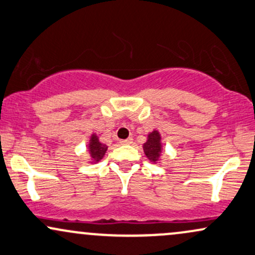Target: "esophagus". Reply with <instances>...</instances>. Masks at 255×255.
Here are the masks:
<instances>
[{
  "label": "esophagus",
  "instance_id": "1",
  "mask_svg": "<svg viewBox=\"0 0 255 255\" xmlns=\"http://www.w3.org/2000/svg\"><path fill=\"white\" fill-rule=\"evenodd\" d=\"M120 142H121V145H130V143L133 142V137H128V139L126 140H121Z\"/></svg>",
  "mask_w": 255,
  "mask_h": 255
}]
</instances>
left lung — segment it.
I'll return each instance as SVG.
<instances>
[{
	"label": "left lung",
	"instance_id": "obj_1",
	"mask_svg": "<svg viewBox=\"0 0 255 255\" xmlns=\"http://www.w3.org/2000/svg\"><path fill=\"white\" fill-rule=\"evenodd\" d=\"M142 148L143 153H145V155L149 161L153 162V164L160 162L164 147H162L161 134L159 133V130L154 129L151 133L147 134V140L142 145Z\"/></svg>",
	"mask_w": 255,
	"mask_h": 255
}]
</instances>
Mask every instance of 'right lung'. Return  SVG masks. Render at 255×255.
I'll return each mask as SVG.
<instances>
[{"mask_svg": "<svg viewBox=\"0 0 255 255\" xmlns=\"http://www.w3.org/2000/svg\"><path fill=\"white\" fill-rule=\"evenodd\" d=\"M108 146L106 143H102L100 141V136L96 133H93L90 135L88 142V152H89V160L90 164H96L100 160H102L104 154H106Z\"/></svg>", "mask_w": 255, "mask_h": 255, "instance_id": "add662e5", "label": "right lung"}]
</instances>
